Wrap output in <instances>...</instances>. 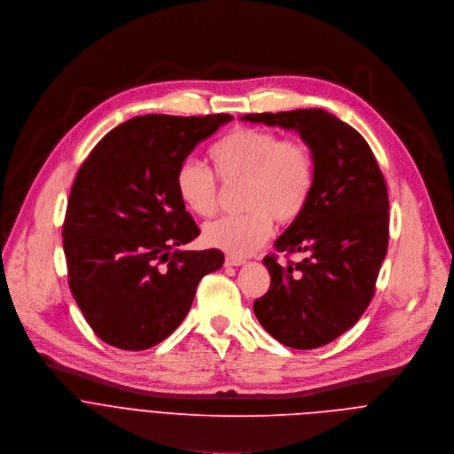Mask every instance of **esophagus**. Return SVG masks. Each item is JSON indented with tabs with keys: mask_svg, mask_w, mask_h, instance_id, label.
Wrapping results in <instances>:
<instances>
[{
	"mask_svg": "<svg viewBox=\"0 0 454 454\" xmlns=\"http://www.w3.org/2000/svg\"><path fill=\"white\" fill-rule=\"evenodd\" d=\"M243 262H245V259H241L238 255H231V254L225 255V266H241Z\"/></svg>",
	"mask_w": 454,
	"mask_h": 454,
	"instance_id": "34e87169",
	"label": "esophagus"
}]
</instances>
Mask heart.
<instances>
[{"label":"heart","mask_w":454,"mask_h":454,"mask_svg":"<svg viewBox=\"0 0 454 454\" xmlns=\"http://www.w3.org/2000/svg\"><path fill=\"white\" fill-rule=\"evenodd\" d=\"M213 168L223 184H243L241 215L209 222L207 245L232 255L257 250L274 229L286 225L306 209L315 186V155L302 139H283L278 132L238 127L209 150ZM176 195L192 213L211 216L218 207V180L200 160L188 157L175 171Z\"/></svg>","instance_id":"1"}]
</instances>
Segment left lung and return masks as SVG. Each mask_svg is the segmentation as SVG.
Listing matches in <instances>:
<instances>
[{
  "instance_id": "obj_1",
  "label": "left lung",
  "mask_w": 454,
  "mask_h": 454,
  "mask_svg": "<svg viewBox=\"0 0 454 454\" xmlns=\"http://www.w3.org/2000/svg\"><path fill=\"white\" fill-rule=\"evenodd\" d=\"M243 121L297 130L315 155V186L304 213L276 239L299 262L262 259L270 290L254 302L268 334L292 348H317L350 329L371 304L388 248V192L357 130L322 109L261 113Z\"/></svg>"
}]
</instances>
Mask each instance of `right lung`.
Here are the masks:
<instances>
[{"instance_id": "1", "label": "right lung", "mask_w": 454, "mask_h": 454, "mask_svg": "<svg viewBox=\"0 0 454 454\" xmlns=\"http://www.w3.org/2000/svg\"><path fill=\"white\" fill-rule=\"evenodd\" d=\"M229 114H146L113 129L82 162L62 245L71 294L106 343L145 350L186 318L218 248L178 250L200 234L175 190V171Z\"/></svg>"}]
</instances>
